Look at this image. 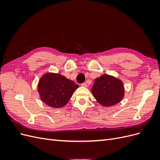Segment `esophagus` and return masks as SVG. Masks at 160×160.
I'll return each mask as SVG.
<instances>
[{
    "label": "esophagus",
    "mask_w": 160,
    "mask_h": 160,
    "mask_svg": "<svg viewBox=\"0 0 160 160\" xmlns=\"http://www.w3.org/2000/svg\"><path fill=\"white\" fill-rule=\"evenodd\" d=\"M81 86L84 87V88H87V87H88V84H87L86 83H83L81 84Z\"/></svg>",
    "instance_id": "obj_1"
}]
</instances>
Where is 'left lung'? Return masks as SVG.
<instances>
[{
    "label": "left lung",
    "instance_id": "8db88e82",
    "mask_svg": "<svg viewBox=\"0 0 160 160\" xmlns=\"http://www.w3.org/2000/svg\"><path fill=\"white\" fill-rule=\"evenodd\" d=\"M91 93L99 103L110 107L120 102L124 97L125 90L122 81L106 74L95 80Z\"/></svg>",
    "mask_w": 160,
    "mask_h": 160
}]
</instances>
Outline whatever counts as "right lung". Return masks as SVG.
Masks as SVG:
<instances>
[{"label": "right lung", "mask_w": 160, "mask_h": 160, "mask_svg": "<svg viewBox=\"0 0 160 160\" xmlns=\"http://www.w3.org/2000/svg\"><path fill=\"white\" fill-rule=\"evenodd\" d=\"M78 88V85L63 75L48 72L38 81V92L46 105L53 108H61L68 103Z\"/></svg>", "instance_id": "obj_1"}]
</instances>
